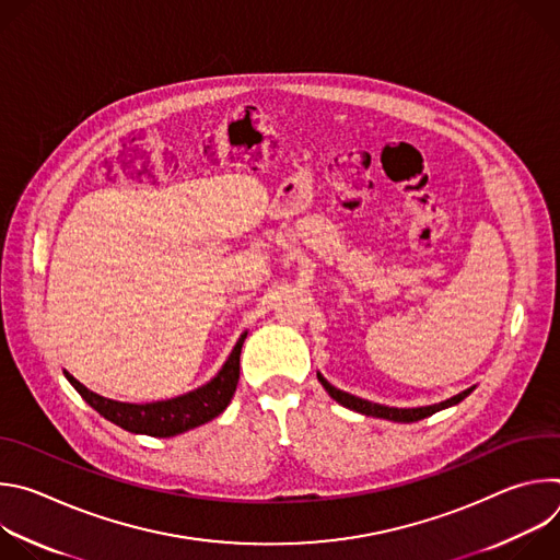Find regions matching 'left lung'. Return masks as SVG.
I'll list each match as a JSON object with an SVG mask.
<instances>
[{"label": "left lung", "instance_id": "left-lung-1", "mask_svg": "<svg viewBox=\"0 0 560 560\" xmlns=\"http://www.w3.org/2000/svg\"><path fill=\"white\" fill-rule=\"evenodd\" d=\"M318 381H322V385L326 387V392L335 398L337 404H341L343 408H350L354 412H361L365 417H376V419H387V421H398V423H415V421H421L425 417H432L434 412L439 410H445L450 406H456L460 404L463 398L474 389V387H467L465 392L447 398V401L443 404H436V406H428V408H387V406H378V404H370L365 401V398H359V396H352L343 389H337L335 385H330L322 374H316Z\"/></svg>", "mask_w": 560, "mask_h": 560}]
</instances>
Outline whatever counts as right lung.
<instances>
[{"instance_id": "1", "label": "right lung", "mask_w": 560, "mask_h": 560, "mask_svg": "<svg viewBox=\"0 0 560 560\" xmlns=\"http://www.w3.org/2000/svg\"><path fill=\"white\" fill-rule=\"evenodd\" d=\"M244 332L238 337L236 346L232 348L230 357L217 372L212 381L206 385L182 394L177 398H168V401H156V404H119L110 401V398H104L89 387H84L74 376L66 372V378L72 383V387L82 394L84 401L97 410L104 419L110 423L135 432V434H148V436H159V439H168L177 436L182 432H188L197 425H203L219 417L236 389L238 383V357H242V346L246 341Z\"/></svg>"}]
</instances>
